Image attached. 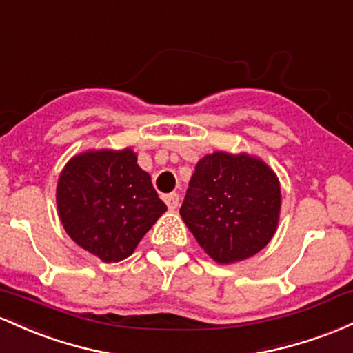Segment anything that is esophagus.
<instances>
[{
    "instance_id": "1",
    "label": "esophagus",
    "mask_w": 353,
    "mask_h": 353,
    "mask_svg": "<svg viewBox=\"0 0 353 353\" xmlns=\"http://www.w3.org/2000/svg\"><path fill=\"white\" fill-rule=\"evenodd\" d=\"M163 200L168 210H175L178 207V203H180V196H178L176 193H168V195L163 196Z\"/></svg>"
}]
</instances>
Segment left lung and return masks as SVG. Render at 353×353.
<instances>
[{"mask_svg":"<svg viewBox=\"0 0 353 353\" xmlns=\"http://www.w3.org/2000/svg\"><path fill=\"white\" fill-rule=\"evenodd\" d=\"M280 183L259 158L215 152L201 158L180 208L200 247L221 265L253 256L275 235Z\"/></svg>","mask_w":353,"mask_h":353,"instance_id":"left-lung-1","label":"left lung"}]
</instances>
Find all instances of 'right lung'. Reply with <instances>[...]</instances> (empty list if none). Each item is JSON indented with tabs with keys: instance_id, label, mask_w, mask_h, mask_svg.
I'll list each match as a JSON object with an SVG mask.
<instances>
[{
	"instance_id": "add662e5",
	"label": "right lung",
	"mask_w": 353,
	"mask_h": 353,
	"mask_svg": "<svg viewBox=\"0 0 353 353\" xmlns=\"http://www.w3.org/2000/svg\"><path fill=\"white\" fill-rule=\"evenodd\" d=\"M57 205L71 240L106 263L132 255L166 210L130 148L71 158L59 175Z\"/></svg>"
}]
</instances>
